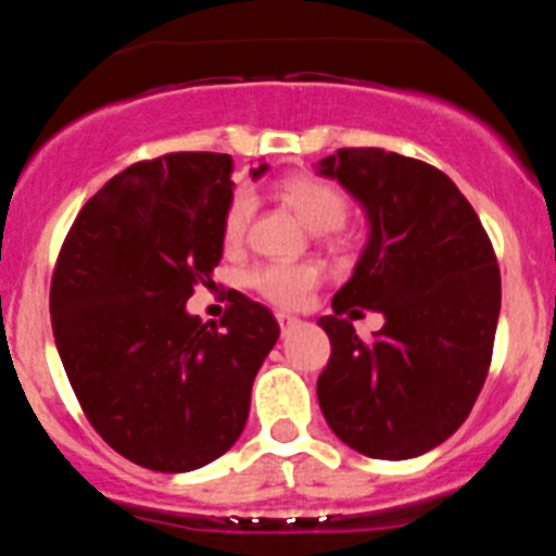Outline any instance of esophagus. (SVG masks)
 <instances>
[{"label": "esophagus", "instance_id": "obj_1", "mask_svg": "<svg viewBox=\"0 0 556 556\" xmlns=\"http://www.w3.org/2000/svg\"><path fill=\"white\" fill-rule=\"evenodd\" d=\"M275 320H278V326H281L283 331L301 323V320H298V317H294V314H287V312H278V314H275Z\"/></svg>", "mask_w": 556, "mask_h": 556}]
</instances>
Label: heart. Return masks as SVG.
Masks as SVG:
<instances>
[{
	"mask_svg": "<svg viewBox=\"0 0 556 556\" xmlns=\"http://www.w3.org/2000/svg\"><path fill=\"white\" fill-rule=\"evenodd\" d=\"M281 198L317 233L339 228L348 214L345 194L337 186L312 178V175L283 180ZM250 217H253L250 191H236L223 217V239L228 248H236L242 242ZM317 283H320V267L314 262H273L253 269V275H250V287L264 294L269 303L283 308L303 306L317 289Z\"/></svg>",
	"mask_w": 556,
	"mask_h": 556,
	"instance_id": "obj_1",
	"label": "heart"
}]
</instances>
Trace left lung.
Returning a JSON list of instances; mask_svg holds the SVG:
<instances>
[{
  "label": "left lung",
  "instance_id": "obj_1",
  "mask_svg": "<svg viewBox=\"0 0 556 556\" xmlns=\"http://www.w3.org/2000/svg\"><path fill=\"white\" fill-rule=\"evenodd\" d=\"M362 205L367 242L333 314L317 326L331 358L317 401L333 434L372 459H412L445 443L473 409L493 356L501 273L493 244L445 172L378 147L317 164ZM386 317L367 343L339 313Z\"/></svg>",
  "mask_w": 556,
  "mask_h": 556
}]
</instances>
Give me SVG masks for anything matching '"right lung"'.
Returning <instances> with one entry per match:
<instances>
[{"label":"right lung","instance_id":"right-lung-1","mask_svg":"<svg viewBox=\"0 0 556 556\" xmlns=\"http://www.w3.org/2000/svg\"><path fill=\"white\" fill-rule=\"evenodd\" d=\"M230 175L223 152L127 166L83 205L52 275V333L83 412L116 454L161 473L203 468L239 440L281 333L239 292L219 328L186 312L223 258Z\"/></svg>","mask_w":556,"mask_h":556}]
</instances>
